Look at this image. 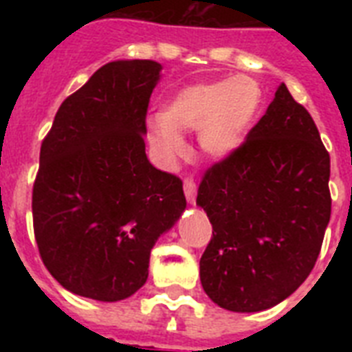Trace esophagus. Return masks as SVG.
Instances as JSON below:
<instances>
[{
  "label": "esophagus",
  "mask_w": 352,
  "mask_h": 352,
  "mask_svg": "<svg viewBox=\"0 0 352 352\" xmlns=\"http://www.w3.org/2000/svg\"><path fill=\"white\" fill-rule=\"evenodd\" d=\"M182 186H184V195H186L188 203H195V195H197V186H195V181H193L192 177H186L184 182H182Z\"/></svg>",
  "instance_id": "esophagus-1"
}]
</instances>
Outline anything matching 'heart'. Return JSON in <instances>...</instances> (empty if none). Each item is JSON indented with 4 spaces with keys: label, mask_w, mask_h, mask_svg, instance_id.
<instances>
[{
    "label": "heart",
    "mask_w": 352,
    "mask_h": 352,
    "mask_svg": "<svg viewBox=\"0 0 352 352\" xmlns=\"http://www.w3.org/2000/svg\"><path fill=\"white\" fill-rule=\"evenodd\" d=\"M261 104V85L245 74L188 85L166 102L162 115L149 120V140L162 159L171 160L186 149L181 133L197 129L201 151L226 159L245 144Z\"/></svg>",
    "instance_id": "1"
}]
</instances>
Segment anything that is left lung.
Wrapping results in <instances>:
<instances>
[{
	"label": "left lung",
	"mask_w": 352,
	"mask_h": 352,
	"mask_svg": "<svg viewBox=\"0 0 352 352\" xmlns=\"http://www.w3.org/2000/svg\"><path fill=\"white\" fill-rule=\"evenodd\" d=\"M331 157L281 84L234 155L206 170L197 204L212 223L201 283L226 311L259 312L307 279L331 219Z\"/></svg>",
	"instance_id": "8db88e82"
}]
</instances>
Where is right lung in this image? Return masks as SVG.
Here are the masks:
<instances>
[{
  "label": "right lung",
  "instance_id": "add662e5",
  "mask_svg": "<svg viewBox=\"0 0 352 352\" xmlns=\"http://www.w3.org/2000/svg\"><path fill=\"white\" fill-rule=\"evenodd\" d=\"M153 60H117L58 109L40 149L32 223L41 261L73 294L120 301L148 279L149 254L186 208L179 177L146 157Z\"/></svg>",
  "mask_w": 352,
  "mask_h": 352
}]
</instances>
